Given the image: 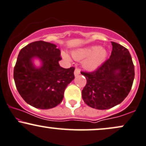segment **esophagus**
<instances>
[{
	"instance_id": "34e87169",
	"label": "esophagus",
	"mask_w": 146,
	"mask_h": 146,
	"mask_svg": "<svg viewBox=\"0 0 146 146\" xmlns=\"http://www.w3.org/2000/svg\"><path fill=\"white\" fill-rule=\"evenodd\" d=\"M80 74V70L79 68H75L74 71V75L75 76H78V75Z\"/></svg>"
}]
</instances>
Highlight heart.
Returning a JSON list of instances; mask_svg holds the SVG:
<instances>
[{"label": "heart", "mask_w": 146, "mask_h": 146, "mask_svg": "<svg viewBox=\"0 0 146 146\" xmlns=\"http://www.w3.org/2000/svg\"><path fill=\"white\" fill-rule=\"evenodd\" d=\"M71 55L76 60L84 59L82 62L84 68L88 71H94L105 62L108 56V51L103 47L92 45L73 50ZM62 56L66 60H70V56L65 52H62Z\"/></svg>", "instance_id": "obj_1"}]
</instances>
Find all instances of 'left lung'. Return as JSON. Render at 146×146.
I'll return each mask as SVG.
<instances>
[{
    "label": "left lung",
    "mask_w": 146,
    "mask_h": 146,
    "mask_svg": "<svg viewBox=\"0 0 146 146\" xmlns=\"http://www.w3.org/2000/svg\"><path fill=\"white\" fill-rule=\"evenodd\" d=\"M110 58L96 71L84 73L87 83L82 90L86 104L96 110H108L127 96L135 78V68L129 50L111 41Z\"/></svg>",
    "instance_id": "1"
}]
</instances>
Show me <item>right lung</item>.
<instances>
[{
	"instance_id": "add662e5",
	"label": "right lung",
	"mask_w": 146,
	"mask_h": 146,
	"mask_svg": "<svg viewBox=\"0 0 146 146\" xmlns=\"http://www.w3.org/2000/svg\"><path fill=\"white\" fill-rule=\"evenodd\" d=\"M54 43L35 41L20 50L14 67L17 90L28 104L48 110L61 103L68 84L74 80L75 68L59 65L60 50ZM36 59L40 65L35 64Z\"/></svg>"
}]
</instances>
